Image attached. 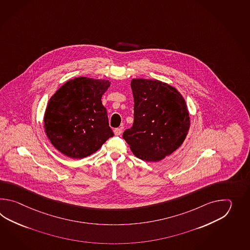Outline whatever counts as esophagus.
I'll return each instance as SVG.
<instances>
[{
	"label": "esophagus",
	"instance_id": "esophagus-1",
	"mask_svg": "<svg viewBox=\"0 0 250 250\" xmlns=\"http://www.w3.org/2000/svg\"><path fill=\"white\" fill-rule=\"evenodd\" d=\"M113 132L116 136H121L122 133H123V128L122 127H116V128H114Z\"/></svg>",
	"mask_w": 250,
	"mask_h": 250
}]
</instances>
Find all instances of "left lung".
<instances>
[{
    "label": "left lung",
    "mask_w": 250,
    "mask_h": 250,
    "mask_svg": "<svg viewBox=\"0 0 250 250\" xmlns=\"http://www.w3.org/2000/svg\"><path fill=\"white\" fill-rule=\"evenodd\" d=\"M134 123L123 138L139 159L159 162L181 146L189 130L186 102L174 86L157 80L133 79Z\"/></svg>",
    "instance_id": "1"
}]
</instances>
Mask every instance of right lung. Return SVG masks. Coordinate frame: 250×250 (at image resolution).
<instances>
[{
    "mask_svg": "<svg viewBox=\"0 0 250 250\" xmlns=\"http://www.w3.org/2000/svg\"><path fill=\"white\" fill-rule=\"evenodd\" d=\"M108 80L79 77L67 81L48 102L43 127L55 148L80 159L91 155L113 136L102 96Z\"/></svg>",
    "mask_w": 250,
    "mask_h": 250,
    "instance_id": "right-lung-1",
    "label": "right lung"
}]
</instances>
